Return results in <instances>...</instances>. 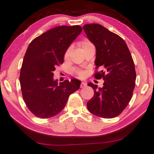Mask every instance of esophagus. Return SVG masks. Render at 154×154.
<instances>
[{"instance_id":"1","label":"esophagus","mask_w":154,"mask_h":154,"mask_svg":"<svg viewBox=\"0 0 154 154\" xmlns=\"http://www.w3.org/2000/svg\"><path fill=\"white\" fill-rule=\"evenodd\" d=\"M86 83L85 82H82V83H81V85H80V87L81 88H85V86H86Z\"/></svg>"}]
</instances>
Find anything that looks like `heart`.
Returning <instances> with one entry per match:
<instances>
[{"instance_id": "b5f03b06", "label": "heart", "mask_w": 154, "mask_h": 154, "mask_svg": "<svg viewBox=\"0 0 154 154\" xmlns=\"http://www.w3.org/2000/svg\"><path fill=\"white\" fill-rule=\"evenodd\" d=\"M92 45V44L90 42H89V41H83V42L81 43V46H82V48H85V47L88 46V45ZM71 49H72L71 48H69V49H67L66 51L65 52V54H64V58L65 59L69 58V57L70 56V54H71ZM77 73L78 74V75H79V77H83V76H84V75H85V72L82 71H77Z\"/></svg>"}]
</instances>
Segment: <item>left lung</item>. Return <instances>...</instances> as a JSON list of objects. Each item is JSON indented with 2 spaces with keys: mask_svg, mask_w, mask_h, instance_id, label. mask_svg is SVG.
<instances>
[{
  "mask_svg": "<svg viewBox=\"0 0 154 154\" xmlns=\"http://www.w3.org/2000/svg\"><path fill=\"white\" fill-rule=\"evenodd\" d=\"M83 28L96 48V66L103 69L94 77L105 81L103 88L88 83L94 91L88 109L100 118H116L128 105L134 89L136 72L131 54L120 36L102 25L85 24Z\"/></svg>",
  "mask_w": 154,
  "mask_h": 154,
  "instance_id": "obj_1",
  "label": "left lung"
}]
</instances>
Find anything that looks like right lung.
Instances as JSON below:
<instances>
[{
	"label": "right lung",
	"mask_w": 154,
	"mask_h": 154,
	"mask_svg": "<svg viewBox=\"0 0 154 154\" xmlns=\"http://www.w3.org/2000/svg\"><path fill=\"white\" fill-rule=\"evenodd\" d=\"M80 26H62L52 28L31 41L20 71L23 98L28 109L36 117L49 118L64 108L69 96L80 87L72 79L58 83L54 71L63 63L65 52L82 32Z\"/></svg>",
	"instance_id": "obj_1"
}]
</instances>
